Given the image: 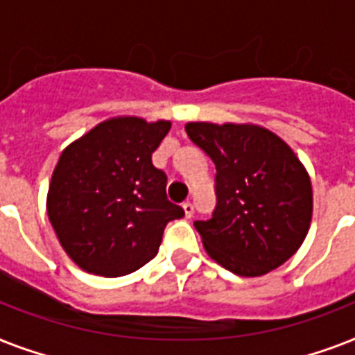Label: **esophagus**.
<instances>
[{
  "mask_svg": "<svg viewBox=\"0 0 355 355\" xmlns=\"http://www.w3.org/2000/svg\"><path fill=\"white\" fill-rule=\"evenodd\" d=\"M182 208H184V214H186V217H188V219H191V217H193V214H195L193 205H191V202H184Z\"/></svg>",
  "mask_w": 355,
  "mask_h": 355,
  "instance_id": "1",
  "label": "esophagus"
}]
</instances>
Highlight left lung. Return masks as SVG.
I'll return each mask as SVG.
<instances>
[{
  "mask_svg": "<svg viewBox=\"0 0 355 355\" xmlns=\"http://www.w3.org/2000/svg\"><path fill=\"white\" fill-rule=\"evenodd\" d=\"M186 132L216 164V210L193 223L210 258L239 276L286 263L313 211L311 182L291 147L256 125L188 123Z\"/></svg>",
  "mask_w": 355,
  "mask_h": 355,
  "instance_id": "left-lung-1",
  "label": "left lung"
}]
</instances>
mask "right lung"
<instances>
[{
    "mask_svg": "<svg viewBox=\"0 0 355 355\" xmlns=\"http://www.w3.org/2000/svg\"><path fill=\"white\" fill-rule=\"evenodd\" d=\"M171 123L112 118L73 141L58 158L47 216L80 269L116 278L158 254L164 228L184 217L167 200V177L150 156Z\"/></svg>",
    "mask_w": 355,
    "mask_h": 355,
    "instance_id": "add662e5",
    "label": "right lung"
}]
</instances>
